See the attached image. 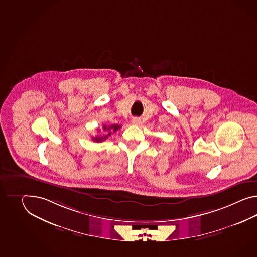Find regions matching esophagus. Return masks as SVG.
<instances>
[{"label": "esophagus", "mask_w": 257, "mask_h": 257, "mask_svg": "<svg viewBox=\"0 0 257 257\" xmlns=\"http://www.w3.org/2000/svg\"><path fill=\"white\" fill-rule=\"evenodd\" d=\"M141 123V120L138 119V118H133L132 119V124L134 125H139Z\"/></svg>", "instance_id": "obj_1"}]
</instances>
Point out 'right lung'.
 Listing matches in <instances>:
<instances>
[{"mask_svg":"<svg viewBox=\"0 0 257 257\" xmlns=\"http://www.w3.org/2000/svg\"><path fill=\"white\" fill-rule=\"evenodd\" d=\"M120 125L119 124H113V125L106 126L103 125V129L104 131H106V135L105 136H96V137H92V140H94V142H103L104 140H106V138H108L112 133L114 132L118 131Z\"/></svg>","mask_w":257,"mask_h":257,"instance_id":"obj_1","label":"right lung"}]
</instances>
